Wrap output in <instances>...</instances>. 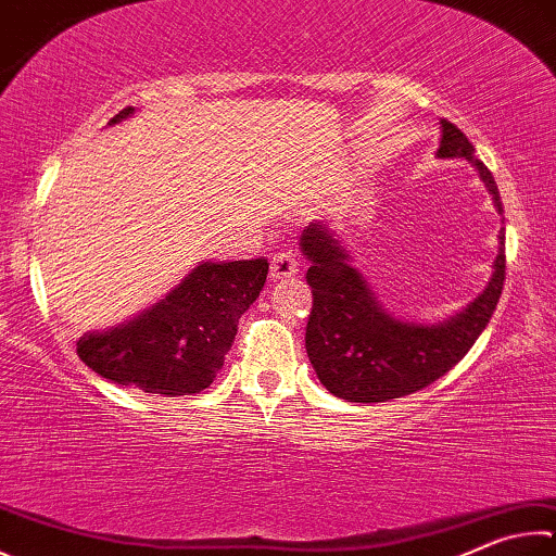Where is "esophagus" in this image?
<instances>
[{
    "label": "esophagus",
    "mask_w": 556,
    "mask_h": 556,
    "mask_svg": "<svg viewBox=\"0 0 556 556\" xmlns=\"http://www.w3.org/2000/svg\"><path fill=\"white\" fill-rule=\"evenodd\" d=\"M299 271V260L294 252H277L271 255L269 262V277L271 279H281V277H294Z\"/></svg>",
    "instance_id": "1"
}]
</instances>
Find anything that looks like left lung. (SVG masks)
<instances>
[{"label": "left lung", "instance_id": "1", "mask_svg": "<svg viewBox=\"0 0 556 556\" xmlns=\"http://www.w3.org/2000/svg\"><path fill=\"white\" fill-rule=\"evenodd\" d=\"M435 155L464 160L477 169L503 216L496 179L473 155L469 138L445 118L440 121ZM299 248L308 260L306 281L313 291L306 326L308 359L323 387L352 403L408 396L447 375L489 326L506 279V228H501L498 255L481 294L445 320L418 323L401 318L381 304L328 220L308 224Z\"/></svg>", "mask_w": 556, "mask_h": 556}]
</instances>
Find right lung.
Returning a JSON list of instances; mask_svg holds the SVG:
<instances>
[{
  "mask_svg": "<svg viewBox=\"0 0 556 556\" xmlns=\"http://www.w3.org/2000/svg\"><path fill=\"white\" fill-rule=\"evenodd\" d=\"M136 109L109 121L116 126ZM267 260L199 262L153 306L118 326L77 340L85 365L118 387L160 396H191L211 387L233 345L238 320L260 296Z\"/></svg>",
  "mask_w": 556,
  "mask_h": 556,
  "instance_id": "obj_1",
  "label": "right lung"
}]
</instances>
